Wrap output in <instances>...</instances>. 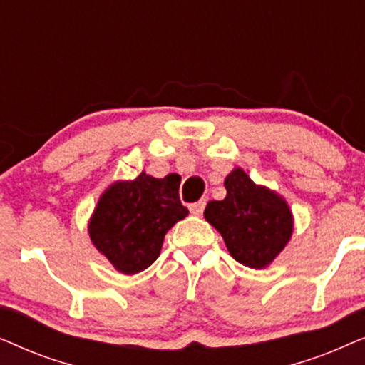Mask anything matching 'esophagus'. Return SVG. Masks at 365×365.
Wrapping results in <instances>:
<instances>
[{
	"label": "esophagus",
	"mask_w": 365,
	"mask_h": 365,
	"mask_svg": "<svg viewBox=\"0 0 365 365\" xmlns=\"http://www.w3.org/2000/svg\"><path fill=\"white\" fill-rule=\"evenodd\" d=\"M204 207H206V201H197L194 202L189 206V211H191V214H194V216H201V214L204 212Z\"/></svg>",
	"instance_id": "1"
}]
</instances>
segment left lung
I'll use <instances>...</instances> for the list:
<instances>
[{
  "label": "left lung",
  "instance_id": "1",
  "mask_svg": "<svg viewBox=\"0 0 365 365\" xmlns=\"http://www.w3.org/2000/svg\"><path fill=\"white\" fill-rule=\"evenodd\" d=\"M226 197L209 201L204 217L221 234L231 256L242 266L262 269L286 247L294 219L284 197L257 186L236 168L227 174Z\"/></svg>",
  "mask_w": 365,
  "mask_h": 365
}]
</instances>
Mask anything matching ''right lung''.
<instances>
[{
    "mask_svg": "<svg viewBox=\"0 0 365 365\" xmlns=\"http://www.w3.org/2000/svg\"><path fill=\"white\" fill-rule=\"evenodd\" d=\"M189 214L179 201L176 178L141 173L133 181H116L99 197L89 237L114 269L138 274L159 257L166 232Z\"/></svg>",
    "mask_w": 365,
    "mask_h": 365,
    "instance_id": "1",
    "label": "right lung"
}]
</instances>
